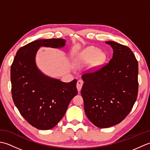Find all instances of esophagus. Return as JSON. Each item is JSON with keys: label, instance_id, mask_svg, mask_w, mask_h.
<instances>
[{"label": "esophagus", "instance_id": "34e87169", "mask_svg": "<svg viewBox=\"0 0 150 150\" xmlns=\"http://www.w3.org/2000/svg\"><path fill=\"white\" fill-rule=\"evenodd\" d=\"M84 82L82 81V80H79L77 81V90L79 92H80L81 90V88L82 87V85H83Z\"/></svg>", "mask_w": 150, "mask_h": 150}]
</instances>
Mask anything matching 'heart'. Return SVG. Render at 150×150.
I'll return each mask as SVG.
<instances>
[{"mask_svg": "<svg viewBox=\"0 0 150 150\" xmlns=\"http://www.w3.org/2000/svg\"><path fill=\"white\" fill-rule=\"evenodd\" d=\"M106 59V55L104 52L99 51L96 47L89 46L76 57L75 65L77 67H82L89 64L88 71L95 72L102 68Z\"/></svg>", "mask_w": 150, "mask_h": 150, "instance_id": "1", "label": "heart"}]
</instances>
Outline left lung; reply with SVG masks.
Instances as JSON below:
<instances>
[{
	"label": "left lung",
	"instance_id": "8db88e82",
	"mask_svg": "<svg viewBox=\"0 0 150 150\" xmlns=\"http://www.w3.org/2000/svg\"><path fill=\"white\" fill-rule=\"evenodd\" d=\"M113 50L109 63L82 76L81 90L86 115L95 126L109 128L125 119L138 94V62L128 47L105 42Z\"/></svg>",
	"mask_w": 150,
	"mask_h": 150
}]
</instances>
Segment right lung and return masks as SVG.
<instances>
[{
	"instance_id": "obj_1",
	"label": "right lung",
	"mask_w": 150,
	"mask_h": 150,
	"mask_svg": "<svg viewBox=\"0 0 150 150\" xmlns=\"http://www.w3.org/2000/svg\"><path fill=\"white\" fill-rule=\"evenodd\" d=\"M66 42L62 39L33 41L17 51L11 67L14 104L27 122L39 129L55 127L77 94L76 79L62 82L44 74L36 64L35 57L40 47L62 48Z\"/></svg>"
}]
</instances>
